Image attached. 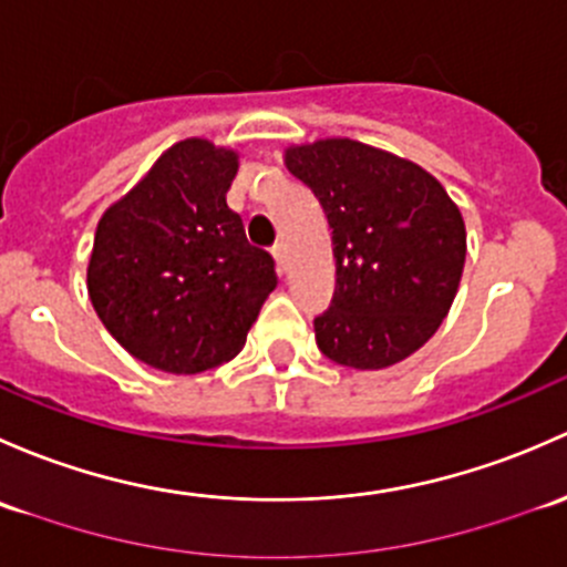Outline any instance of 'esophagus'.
<instances>
[{
    "label": "esophagus",
    "mask_w": 567,
    "mask_h": 567,
    "mask_svg": "<svg viewBox=\"0 0 567 567\" xmlns=\"http://www.w3.org/2000/svg\"><path fill=\"white\" fill-rule=\"evenodd\" d=\"M272 256H276L278 267H281L284 272L289 270V248H286V243H284V240H281V243H276V248H272Z\"/></svg>",
    "instance_id": "obj_1"
}]
</instances>
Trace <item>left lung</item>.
<instances>
[{"instance_id": "1", "label": "left lung", "mask_w": 567, "mask_h": 567, "mask_svg": "<svg viewBox=\"0 0 567 567\" xmlns=\"http://www.w3.org/2000/svg\"><path fill=\"white\" fill-rule=\"evenodd\" d=\"M332 229L336 295L313 319L332 363L379 371L417 352L447 317L466 259L456 202L417 163L354 138L284 155Z\"/></svg>"}]
</instances>
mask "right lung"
I'll return each mask as SVG.
<instances>
[{
	"label": "right lung",
	"mask_w": 567,
	"mask_h": 567,
	"mask_svg": "<svg viewBox=\"0 0 567 567\" xmlns=\"http://www.w3.org/2000/svg\"><path fill=\"white\" fill-rule=\"evenodd\" d=\"M240 155L207 138L168 147L97 220L86 289L122 349L166 373H202L243 349L276 261L229 209Z\"/></svg>",
	"instance_id": "right-lung-1"
}]
</instances>
